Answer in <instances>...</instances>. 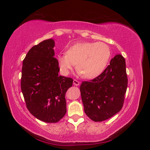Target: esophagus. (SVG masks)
<instances>
[{
  "label": "esophagus",
  "mask_w": 150,
  "mask_h": 150,
  "mask_svg": "<svg viewBox=\"0 0 150 150\" xmlns=\"http://www.w3.org/2000/svg\"><path fill=\"white\" fill-rule=\"evenodd\" d=\"M79 82L78 81H77V80H76V79H74L73 80V84L74 85V86H79Z\"/></svg>",
  "instance_id": "34e87169"
}]
</instances>
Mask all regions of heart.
Listing matches in <instances>:
<instances>
[{"label": "heart", "instance_id": "1", "mask_svg": "<svg viewBox=\"0 0 150 150\" xmlns=\"http://www.w3.org/2000/svg\"><path fill=\"white\" fill-rule=\"evenodd\" d=\"M111 57V50L102 42H84L74 44L66 54L57 56V61L63 73L68 74L76 64V69L83 78H97L106 67Z\"/></svg>", "mask_w": 150, "mask_h": 150}]
</instances>
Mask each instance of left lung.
Wrapping results in <instances>:
<instances>
[{
	"label": "left lung",
	"mask_w": 150,
	"mask_h": 150,
	"mask_svg": "<svg viewBox=\"0 0 150 150\" xmlns=\"http://www.w3.org/2000/svg\"><path fill=\"white\" fill-rule=\"evenodd\" d=\"M127 86L125 59L118 54L101 74L81 83L80 91L86 115L100 122L116 115L123 106Z\"/></svg>",
	"instance_id": "left-lung-1"
}]
</instances>
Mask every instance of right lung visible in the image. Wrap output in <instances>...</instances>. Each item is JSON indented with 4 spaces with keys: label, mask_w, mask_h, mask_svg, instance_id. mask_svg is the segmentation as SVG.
<instances>
[{
    "label": "right lung",
    "mask_w": 150,
    "mask_h": 150,
    "mask_svg": "<svg viewBox=\"0 0 150 150\" xmlns=\"http://www.w3.org/2000/svg\"><path fill=\"white\" fill-rule=\"evenodd\" d=\"M54 41L45 40L32 47L23 61L21 87L26 107L36 118L57 122L66 113V93L73 83L59 76V62L54 56Z\"/></svg>",
    "instance_id": "right-lung-1"
}]
</instances>
